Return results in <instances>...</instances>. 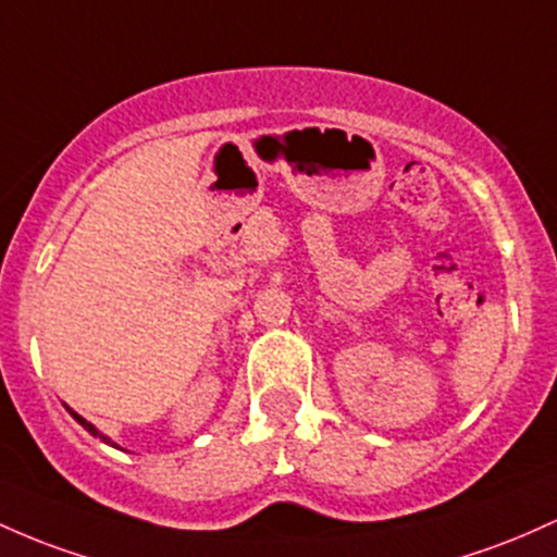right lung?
Instances as JSON below:
<instances>
[{
  "label": "right lung",
  "instance_id": "1",
  "mask_svg": "<svg viewBox=\"0 0 557 557\" xmlns=\"http://www.w3.org/2000/svg\"><path fill=\"white\" fill-rule=\"evenodd\" d=\"M67 413H71L73 418H76V421L81 423V426H84L86 431H89V434H91V436H99V440H102V442H104V445H110V447H117V445H115V442H112L108 434H102V431H99L97 426H94V423H89V421H86V418H84V416H78V413H76V410H71V408H67Z\"/></svg>",
  "mask_w": 557,
  "mask_h": 557
}]
</instances>
